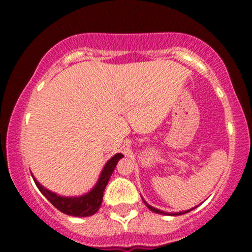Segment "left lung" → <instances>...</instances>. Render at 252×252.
<instances>
[{
    "mask_svg": "<svg viewBox=\"0 0 252 252\" xmlns=\"http://www.w3.org/2000/svg\"><path fill=\"white\" fill-rule=\"evenodd\" d=\"M142 200H143L144 204L147 205V207H148V209H149L150 211H153V212H154V213H158V215H164V216H181V215H185V213H187V212H190V211L195 209V207H193V209H189V210H187V211H181V212L168 213V212H164V211H161V210H158V209H155V207H153L152 205H149L148 202H147L146 200H144L143 198H142Z\"/></svg>",
    "mask_w": 252,
    "mask_h": 252,
    "instance_id": "1",
    "label": "left lung"
}]
</instances>
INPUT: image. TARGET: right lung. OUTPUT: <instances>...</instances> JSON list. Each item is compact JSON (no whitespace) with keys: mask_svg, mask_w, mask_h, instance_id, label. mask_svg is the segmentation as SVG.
Segmentation results:
<instances>
[{"mask_svg":"<svg viewBox=\"0 0 252 252\" xmlns=\"http://www.w3.org/2000/svg\"><path fill=\"white\" fill-rule=\"evenodd\" d=\"M123 155L121 153L114 155L111 158L105 163L104 168L100 172L99 178L94 187L89 190L88 193L78 196H63L59 195L57 193L52 192V190L47 189L43 187L39 181L36 180L33 176V180L35 182L36 187L39 189L40 192L45 195V198L53 205L56 209H58L60 212L65 213V215L73 216V217H90L97 212L99 210L100 205L103 201V194L104 189H105L106 185H108L110 176H111L112 172L116 168V164Z\"/></svg>","mask_w":252,"mask_h":252,"instance_id":"obj_1","label":"right lung"}]
</instances>
